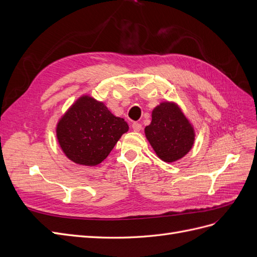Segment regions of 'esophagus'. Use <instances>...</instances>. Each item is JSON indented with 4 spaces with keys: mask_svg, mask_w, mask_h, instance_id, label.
Segmentation results:
<instances>
[{
    "mask_svg": "<svg viewBox=\"0 0 257 257\" xmlns=\"http://www.w3.org/2000/svg\"><path fill=\"white\" fill-rule=\"evenodd\" d=\"M132 127H133V130H134V132H139L142 130V127H143V125L141 123H138V122H134L133 124H132Z\"/></svg>",
    "mask_w": 257,
    "mask_h": 257,
    "instance_id": "obj_1",
    "label": "esophagus"
}]
</instances>
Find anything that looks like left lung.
<instances>
[{
    "instance_id": "8db88e82",
    "label": "left lung",
    "mask_w": 257,
    "mask_h": 257,
    "mask_svg": "<svg viewBox=\"0 0 257 257\" xmlns=\"http://www.w3.org/2000/svg\"><path fill=\"white\" fill-rule=\"evenodd\" d=\"M145 133L158 157L167 163L183 158L195 139L192 125L174 103H162L154 108Z\"/></svg>"
}]
</instances>
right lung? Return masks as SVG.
Listing matches in <instances>:
<instances>
[{"instance_id":"1","label":"right lung","mask_w":257,"mask_h":257,"mask_svg":"<svg viewBox=\"0 0 257 257\" xmlns=\"http://www.w3.org/2000/svg\"><path fill=\"white\" fill-rule=\"evenodd\" d=\"M127 131L128 125L123 118L113 115L103 103L82 96L59 121L57 137L69 160L80 165L95 166L108 157Z\"/></svg>"}]
</instances>
